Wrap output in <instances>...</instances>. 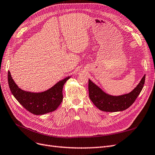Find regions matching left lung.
Masks as SVG:
<instances>
[{
    "label": "left lung",
    "instance_id": "left-lung-1",
    "mask_svg": "<svg viewBox=\"0 0 155 155\" xmlns=\"http://www.w3.org/2000/svg\"><path fill=\"white\" fill-rule=\"evenodd\" d=\"M145 79V74L133 91L129 94L118 96L108 94L88 79L89 97L94 105L102 111L118 112L124 110L133 105L141 92Z\"/></svg>",
    "mask_w": 155,
    "mask_h": 155
}]
</instances>
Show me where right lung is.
Segmentation results:
<instances>
[{"label":"right lung","mask_w":155,"mask_h":155,"mask_svg":"<svg viewBox=\"0 0 155 155\" xmlns=\"http://www.w3.org/2000/svg\"><path fill=\"white\" fill-rule=\"evenodd\" d=\"M70 78L63 79L47 91L36 93L21 90L13 81L10 71L8 75V85L13 96L28 111L35 115H43L58 109L63 101L64 84Z\"/></svg>","instance_id":"right-lung-1"}]
</instances>
